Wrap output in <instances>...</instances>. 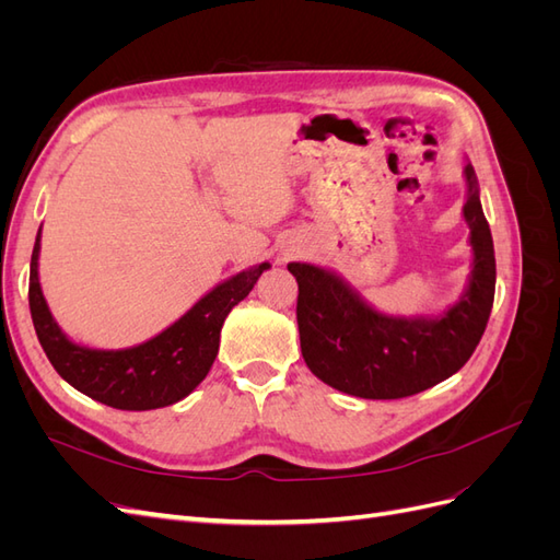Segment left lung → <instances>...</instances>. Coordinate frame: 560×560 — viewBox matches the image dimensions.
<instances>
[{
	"mask_svg": "<svg viewBox=\"0 0 560 560\" xmlns=\"http://www.w3.org/2000/svg\"><path fill=\"white\" fill-rule=\"evenodd\" d=\"M471 270L465 292L436 315H385L334 270L290 264L299 282L301 352L313 374L346 395L401 399L451 378L477 350L495 296V249L479 179L465 165Z\"/></svg>",
	"mask_w": 560,
	"mask_h": 560,
	"instance_id": "obj_1",
	"label": "left lung"
}]
</instances>
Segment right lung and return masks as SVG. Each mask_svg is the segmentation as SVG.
<instances>
[{"label":"right lung","mask_w":560,"mask_h":560,"mask_svg":"<svg viewBox=\"0 0 560 560\" xmlns=\"http://www.w3.org/2000/svg\"><path fill=\"white\" fill-rule=\"evenodd\" d=\"M39 249L42 229L30 261V313L48 362L79 393L121 411L163 409L191 395L217 358L226 315L270 268L264 261L219 282L171 327L140 346L100 350L72 341L50 315L39 282Z\"/></svg>","instance_id":"obj_1"}]
</instances>
